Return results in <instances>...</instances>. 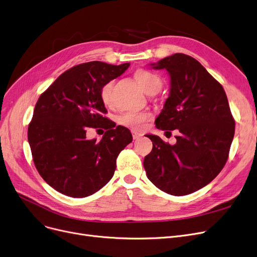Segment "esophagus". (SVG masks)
<instances>
[{
	"mask_svg": "<svg viewBox=\"0 0 257 257\" xmlns=\"http://www.w3.org/2000/svg\"><path fill=\"white\" fill-rule=\"evenodd\" d=\"M142 137H143L142 133H139V132H137V131H135V130L132 131V138H133V140H139V139H141Z\"/></svg>",
	"mask_w": 257,
	"mask_h": 257,
	"instance_id": "esophagus-1",
	"label": "esophagus"
}]
</instances>
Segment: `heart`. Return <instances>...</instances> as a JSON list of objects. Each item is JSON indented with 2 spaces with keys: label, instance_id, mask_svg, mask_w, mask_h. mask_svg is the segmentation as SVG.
Listing matches in <instances>:
<instances>
[{
  "label": "heart",
  "instance_id": "b5f03b06",
  "mask_svg": "<svg viewBox=\"0 0 257 257\" xmlns=\"http://www.w3.org/2000/svg\"><path fill=\"white\" fill-rule=\"evenodd\" d=\"M135 77L139 85L143 88V90L146 93L152 90V89L161 88L162 86V81L160 79V76L149 70L140 69L135 73ZM113 85V81H109L105 83L101 89L102 101L106 105H109L112 102ZM149 117L150 115L147 112H141V111H127V112H124L121 115H119L118 122L132 129H142L145 125V122H146V120Z\"/></svg>",
  "mask_w": 257,
  "mask_h": 257
}]
</instances>
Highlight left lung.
<instances>
[{"label":"left lung","instance_id":"1","mask_svg":"<svg viewBox=\"0 0 257 257\" xmlns=\"http://www.w3.org/2000/svg\"><path fill=\"white\" fill-rule=\"evenodd\" d=\"M166 69L170 91L155 119L156 128L176 130V143L147 135L152 151L144 168L150 182L162 191L182 196L211 183L224 168L234 138L235 122L222 86L198 61L175 53L150 64Z\"/></svg>","mask_w":257,"mask_h":257}]
</instances>
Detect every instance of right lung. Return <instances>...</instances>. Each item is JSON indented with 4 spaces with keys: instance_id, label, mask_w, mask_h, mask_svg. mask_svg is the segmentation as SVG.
I'll return each mask as SVG.
<instances>
[{
    "instance_id": "1",
    "label": "right lung",
    "mask_w": 257,
    "mask_h": 257,
    "mask_svg": "<svg viewBox=\"0 0 257 257\" xmlns=\"http://www.w3.org/2000/svg\"><path fill=\"white\" fill-rule=\"evenodd\" d=\"M129 63L76 65L62 73L42 93L28 127V142L40 175L50 187L70 197L95 193L112 178L116 158L132 142L129 129L116 126L107 112L101 89L124 73ZM88 127L107 131L87 140Z\"/></svg>"
}]
</instances>
